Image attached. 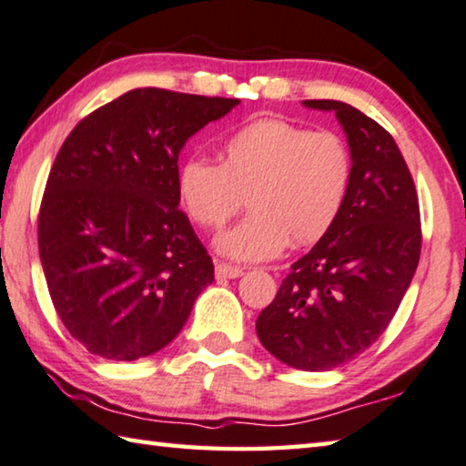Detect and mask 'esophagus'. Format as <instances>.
<instances>
[{"mask_svg": "<svg viewBox=\"0 0 466 466\" xmlns=\"http://www.w3.org/2000/svg\"><path fill=\"white\" fill-rule=\"evenodd\" d=\"M243 275V268L239 267H231V264L218 262L217 264V277L218 279H238Z\"/></svg>", "mask_w": 466, "mask_h": 466, "instance_id": "34e87169", "label": "esophagus"}]
</instances>
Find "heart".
I'll return each instance as SVG.
<instances>
[{
  "instance_id": "heart-1",
  "label": "heart",
  "mask_w": 466,
  "mask_h": 466,
  "mask_svg": "<svg viewBox=\"0 0 466 466\" xmlns=\"http://www.w3.org/2000/svg\"><path fill=\"white\" fill-rule=\"evenodd\" d=\"M352 183V156L339 135L264 116L235 128L218 164L187 158L177 177L183 208L202 228L249 212L217 241L235 260H267L291 243L310 246L333 227Z\"/></svg>"
}]
</instances>
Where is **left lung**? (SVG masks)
I'll use <instances>...</instances> for the list:
<instances>
[{"instance_id":"8db88e82","label":"left lung","mask_w":466,"mask_h":466,"mask_svg":"<svg viewBox=\"0 0 466 466\" xmlns=\"http://www.w3.org/2000/svg\"><path fill=\"white\" fill-rule=\"evenodd\" d=\"M304 106L333 110L348 135L352 183L333 227L289 275L256 333L279 360L331 370L352 360L391 323L420 258V212L410 170L391 135L335 99Z\"/></svg>"}]
</instances>
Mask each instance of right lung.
<instances>
[{
	"label": "right lung",
	"mask_w": 466,
	"mask_h": 466,
	"mask_svg": "<svg viewBox=\"0 0 466 466\" xmlns=\"http://www.w3.org/2000/svg\"><path fill=\"white\" fill-rule=\"evenodd\" d=\"M239 99L158 87L93 110L62 143L37 238L64 327L91 354L137 360L177 338L214 264L178 210V152Z\"/></svg>",
	"instance_id": "obj_1"
}]
</instances>
